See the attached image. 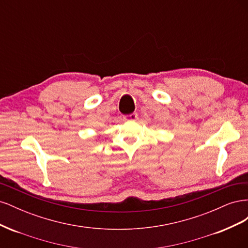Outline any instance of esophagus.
Masks as SVG:
<instances>
[{
    "label": "esophagus",
    "mask_w": 248,
    "mask_h": 248,
    "mask_svg": "<svg viewBox=\"0 0 248 248\" xmlns=\"http://www.w3.org/2000/svg\"><path fill=\"white\" fill-rule=\"evenodd\" d=\"M125 121L127 120V121H133V120H137L138 119V114H131V115H128V116H124L123 118Z\"/></svg>",
    "instance_id": "34e87169"
}]
</instances>
